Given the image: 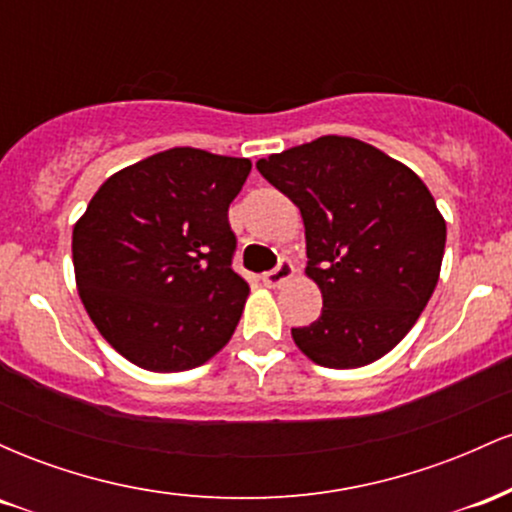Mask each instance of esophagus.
I'll return each mask as SVG.
<instances>
[{
	"label": "esophagus",
	"instance_id": "34e87169",
	"mask_svg": "<svg viewBox=\"0 0 512 512\" xmlns=\"http://www.w3.org/2000/svg\"><path fill=\"white\" fill-rule=\"evenodd\" d=\"M293 272H296V269H293V264L289 260H281L272 269V272H264L262 274V281H264V286H269V289H279V286L284 284V281L291 279Z\"/></svg>",
	"mask_w": 512,
	"mask_h": 512
}]
</instances>
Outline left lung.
Returning a JSON list of instances; mask_svg holds the SVG:
<instances>
[{
	"label": "left lung",
	"instance_id": "1",
	"mask_svg": "<svg viewBox=\"0 0 512 512\" xmlns=\"http://www.w3.org/2000/svg\"><path fill=\"white\" fill-rule=\"evenodd\" d=\"M301 209L305 274L322 313L291 337L325 368H361L407 337L438 284L445 219L424 180L351 137H320L257 161Z\"/></svg>",
	"mask_w": 512,
	"mask_h": 512
}]
</instances>
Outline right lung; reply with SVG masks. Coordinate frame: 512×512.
<instances>
[{"label":"right lung","instance_id":"right-lung-1","mask_svg":"<svg viewBox=\"0 0 512 512\" xmlns=\"http://www.w3.org/2000/svg\"><path fill=\"white\" fill-rule=\"evenodd\" d=\"M250 168L190 146L161 151L110 175L76 221L81 303L134 366L197 368L236 332L250 286L231 267L228 207Z\"/></svg>","mask_w":512,"mask_h":512}]
</instances>
